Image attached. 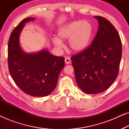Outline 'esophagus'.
<instances>
[{
  "instance_id": "34e87169",
  "label": "esophagus",
  "mask_w": 129,
  "mask_h": 129,
  "mask_svg": "<svg viewBox=\"0 0 129 129\" xmlns=\"http://www.w3.org/2000/svg\"><path fill=\"white\" fill-rule=\"evenodd\" d=\"M64 61H65V63H66V64H70V62H71V60H70V58H69V57H66V58H65Z\"/></svg>"
}]
</instances>
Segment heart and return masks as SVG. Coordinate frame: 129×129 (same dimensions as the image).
I'll return each instance as SVG.
<instances>
[{
    "instance_id": "b5f03b06",
    "label": "heart",
    "mask_w": 129,
    "mask_h": 129,
    "mask_svg": "<svg viewBox=\"0 0 129 129\" xmlns=\"http://www.w3.org/2000/svg\"><path fill=\"white\" fill-rule=\"evenodd\" d=\"M93 26L87 20L74 21L61 26L57 30L58 38H53V45L59 49L64 47L62 41L68 40L69 48L75 53H80L89 47L93 35Z\"/></svg>"
}]
</instances>
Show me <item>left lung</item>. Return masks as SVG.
I'll list each match as a JSON object with an SVG mask.
<instances>
[{"instance_id": "8db88e82", "label": "left lung", "mask_w": 129, "mask_h": 129, "mask_svg": "<svg viewBox=\"0 0 129 129\" xmlns=\"http://www.w3.org/2000/svg\"><path fill=\"white\" fill-rule=\"evenodd\" d=\"M94 17L98 20L99 29L92 43L71 57L77 85L90 94L103 92L116 80L122 53L115 27L103 17Z\"/></svg>"}]
</instances>
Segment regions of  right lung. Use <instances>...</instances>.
Segmentation results:
<instances>
[{
	"label": "right lung",
	"instance_id": "obj_1",
	"mask_svg": "<svg viewBox=\"0 0 129 129\" xmlns=\"http://www.w3.org/2000/svg\"><path fill=\"white\" fill-rule=\"evenodd\" d=\"M35 17H27L17 26L8 42V65L16 85L30 96L44 97L55 89L58 77L64 66V59L53 55L47 49L26 53L20 43V35L26 23Z\"/></svg>",
	"mask_w": 129,
	"mask_h": 129
}]
</instances>
